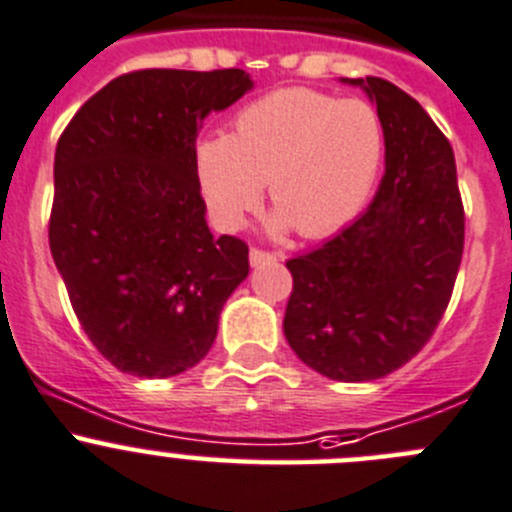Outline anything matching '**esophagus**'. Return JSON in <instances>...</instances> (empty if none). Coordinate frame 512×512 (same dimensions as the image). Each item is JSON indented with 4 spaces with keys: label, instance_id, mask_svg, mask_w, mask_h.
I'll return each mask as SVG.
<instances>
[{
    "label": "esophagus",
    "instance_id": "34e87169",
    "mask_svg": "<svg viewBox=\"0 0 512 512\" xmlns=\"http://www.w3.org/2000/svg\"><path fill=\"white\" fill-rule=\"evenodd\" d=\"M275 260H278V255H275V252L257 250V247H252V250H250V265H252V267L265 265V262H275Z\"/></svg>",
    "mask_w": 512,
    "mask_h": 512
}]
</instances>
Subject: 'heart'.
I'll list each match as a JSON object with an SVG mask.
<instances>
[{"label":"heart","instance_id":"b5f03b06","mask_svg":"<svg viewBox=\"0 0 512 512\" xmlns=\"http://www.w3.org/2000/svg\"><path fill=\"white\" fill-rule=\"evenodd\" d=\"M384 123L371 103L285 88L245 105L227 136L194 148V171L214 224L234 232L262 184L275 212L267 232L318 240L351 222L374 194L384 164Z\"/></svg>","mask_w":512,"mask_h":512}]
</instances>
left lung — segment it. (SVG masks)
Instances as JSON below:
<instances>
[{"mask_svg": "<svg viewBox=\"0 0 512 512\" xmlns=\"http://www.w3.org/2000/svg\"><path fill=\"white\" fill-rule=\"evenodd\" d=\"M384 123V176L369 209L288 260L283 331L303 364L333 381H374L422 351L452 298L465 212L450 141L422 105L381 78H341Z\"/></svg>", "mask_w": 512, "mask_h": 512, "instance_id": "1", "label": "left lung"}]
</instances>
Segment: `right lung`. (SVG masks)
<instances>
[{
    "label": "right lung",
    "mask_w": 512,
    "mask_h": 512,
    "mask_svg": "<svg viewBox=\"0 0 512 512\" xmlns=\"http://www.w3.org/2000/svg\"><path fill=\"white\" fill-rule=\"evenodd\" d=\"M255 88L245 70H138L111 80L55 151L50 252L80 326L116 369L197 366L247 278V245L214 237L194 148L209 113Z\"/></svg>",
    "instance_id": "1"
}]
</instances>
